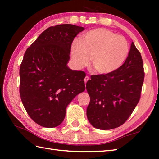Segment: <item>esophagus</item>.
<instances>
[{
	"instance_id": "obj_1",
	"label": "esophagus",
	"mask_w": 159,
	"mask_h": 159,
	"mask_svg": "<svg viewBox=\"0 0 159 159\" xmlns=\"http://www.w3.org/2000/svg\"><path fill=\"white\" fill-rule=\"evenodd\" d=\"M89 76H85V79H84V81H85V83H86L87 81H88L89 80Z\"/></svg>"
}]
</instances>
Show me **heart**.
Listing matches in <instances>:
<instances>
[{
    "instance_id": "b5f03b06",
    "label": "heart",
    "mask_w": 159,
    "mask_h": 159,
    "mask_svg": "<svg viewBox=\"0 0 159 159\" xmlns=\"http://www.w3.org/2000/svg\"><path fill=\"white\" fill-rule=\"evenodd\" d=\"M128 50V42L124 37L99 28L87 32L82 41L74 40L71 46V56L76 68L88 66L92 58V65L96 72L107 75L120 68Z\"/></svg>"
}]
</instances>
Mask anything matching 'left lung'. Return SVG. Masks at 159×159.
<instances>
[{"instance_id":"8db88e82","label":"left lung","mask_w":159,"mask_h":159,"mask_svg":"<svg viewBox=\"0 0 159 159\" xmlns=\"http://www.w3.org/2000/svg\"><path fill=\"white\" fill-rule=\"evenodd\" d=\"M143 80L142 58L132 42L128 56L120 68L107 75H93L87 81L89 123L100 130L122 125L139 102Z\"/></svg>"}]
</instances>
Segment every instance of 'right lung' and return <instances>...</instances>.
<instances>
[{
  "label": "right lung",
  "mask_w": 159,
  "mask_h": 159,
  "mask_svg": "<svg viewBox=\"0 0 159 159\" xmlns=\"http://www.w3.org/2000/svg\"><path fill=\"white\" fill-rule=\"evenodd\" d=\"M85 29L70 24L46 29L27 48L20 67V94L35 123L55 128L63 122L66 109L85 89V73L67 66L74 38Z\"/></svg>",
  "instance_id": "right-lung-1"
}]
</instances>
